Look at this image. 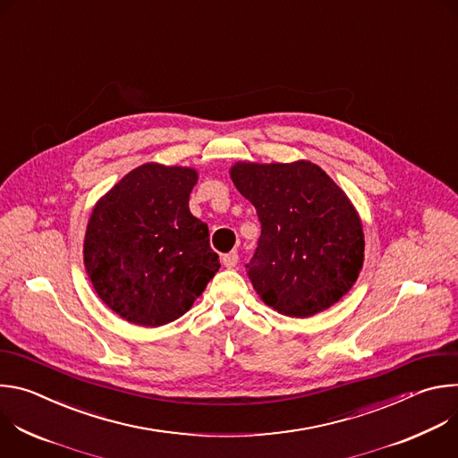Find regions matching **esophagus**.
Instances as JSON below:
<instances>
[{"label":"esophagus","mask_w":458,"mask_h":458,"mask_svg":"<svg viewBox=\"0 0 458 458\" xmlns=\"http://www.w3.org/2000/svg\"><path fill=\"white\" fill-rule=\"evenodd\" d=\"M239 263V253L237 251H230L226 255H223V265L226 268H235Z\"/></svg>","instance_id":"esophagus-1"}]
</instances>
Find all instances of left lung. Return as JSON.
<instances>
[{"label":"left lung","mask_w":458,"mask_h":458,"mask_svg":"<svg viewBox=\"0 0 458 458\" xmlns=\"http://www.w3.org/2000/svg\"><path fill=\"white\" fill-rule=\"evenodd\" d=\"M230 177L260 221L259 244L246 265L257 295L297 318L339 302L364 263L362 221L344 190L306 159L239 161Z\"/></svg>","instance_id":"8db88e82"}]
</instances>
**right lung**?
Masks as SVG:
<instances>
[{
  "instance_id": "1",
  "label": "right lung",
  "mask_w": 458,
  "mask_h": 458,
  "mask_svg": "<svg viewBox=\"0 0 458 458\" xmlns=\"http://www.w3.org/2000/svg\"><path fill=\"white\" fill-rule=\"evenodd\" d=\"M198 170L145 163L96 203L83 260L92 288L121 318L157 328L184 315L219 272L208 226L190 214Z\"/></svg>"
}]
</instances>
